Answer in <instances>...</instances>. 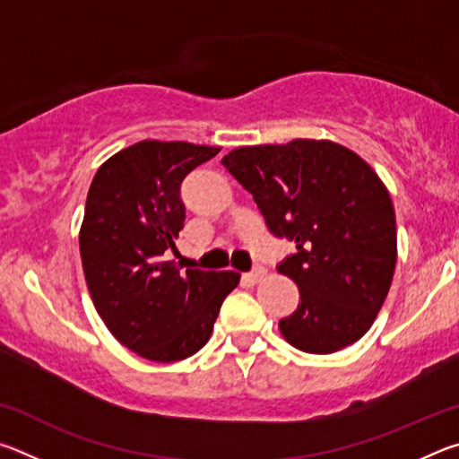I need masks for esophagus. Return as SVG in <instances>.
Instances as JSON below:
<instances>
[{
	"label": "esophagus",
	"instance_id": "34e87169",
	"mask_svg": "<svg viewBox=\"0 0 459 459\" xmlns=\"http://www.w3.org/2000/svg\"><path fill=\"white\" fill-rule=\"evenodd\" d=\"M263 277H265V269H263V267H257L255 271H251V273H245V275H243V279H245V281H247L248 285L259 283Z\"/></svg>",
	"mask_w": 459,
	"mask_h": 459
}]
</instances>
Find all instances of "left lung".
<instances>
[{
  "label": "left lung",
  "mask_w": 459,
  "mask_h": 459,
  "mask_svg": "<svg viewBox=\"0 0 459 459\" xmlns=\"http://www.w3.org/2000/svg\"><path fill=\"white\" fill-rule=\"evenodd\" d=\"M222 166L253 194L269 230L298 248L277 267L301 299L279 322L283 338L309 354L360 340L385 304L397 263L393 200L375 169L328 139L237 147Z\"/></svg>",
  "instance_id": "left-lung-1"
}]
</instances>
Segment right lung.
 Masks as SVG:
<instances>
[{
	"mask_svg": "<svg viewBox=\"0 0 459 459\" xmlns=\"http://www.w3.org/2000/svg\"><path fill=\"white\" fill-rule=\"evenodd\" d=\"M221 147L145 139L111 155L92 178L81 259L92 304L123 346L176 362L211 338L235 271L186 269L164 253L184 229L180 184Z\"/></svg>",
	"mask_w": 459,
	"mask_h": 459,
	"instance_id": "add662e5",
	"label": "right lung"
}]
</instances>
